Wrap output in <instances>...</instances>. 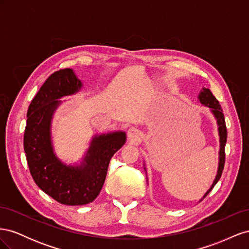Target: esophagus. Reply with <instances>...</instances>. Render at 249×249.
I'll use <instances>...</instances> for the list:
<instances>
[{
    "mask_svg": "<svg viewBox=\"0 0 249 249\" xmlns=\"http://www.w3.org/2000/svg\"><path fill=\"white\" fill-rule=\"evenodd\" d=\"M126 134H127V139L132 142H135V143L140 141L142 138L141 131H139L137 127H134V126L130 127V129L127 130Z\"/></svg>",
    "mask_w": 249,
    "mask_h": 249,
    "instance_id": "obj_1",
    "label": "esophagus"
}]
</instances>
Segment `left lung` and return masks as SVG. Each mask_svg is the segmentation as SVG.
Segmentation results:
<instances>
[{
    "label": "left lung",
    "mask_w": 249,
    "mask_h": 249,
    "mask_svg": "<svg viewBox=\"0 0 249 249\" xmlns=\"http://www.w3.org/2000/svg\"><path fill=\"white\" fill-rule=\"evenodd\" d=\"M197 102L200 103L202 106L208 107L210 109V112L212 113V115L214 116V118L216 120V124H217V126H218V136H219V153H218V154H219V156H218L217 173H216L212 185H211L210 188H209V190L199 199V201H201L210 193V191L213 189L214 186L217 184V182L219 180V178L222 175V170H223V167H224V161H225L224 148H225V143H227L228 132H227V126H225V119H224L223 111L221 109L220 104H219V102L216 100V97L213 95L212 92H211V90L209 88L202 87V89L200 90V92L197 96ZM143 167H144L145 175H146L145 163H143ZM146 178H147V175H146Z\"/></svg>",
    "instance_id": "left-lung-1"
}]
</instances>
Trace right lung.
Wrapping results in <instances>:
<instances>
[{"mask_svg": "<svg viewBox=\"0 0 249 249\" xmlns=\"http://www.w3.org/2000/svg\"><path fill=\"white\" fill-rule=\"evenodd\" d=\"M83 82L73 70L55 71L46 80L30 104L24 135L27 162L36 185L52 198L66 206H82L100 194L109 162L125 143L124 131L95 134L78 162L67 164L57 156L52 124L62 97L78 93Z\"/></svg>", "mask_w": 249, "mask_h": 249, "instance_id": "right-lung-1", "label": "right lung"}]
</instances>
